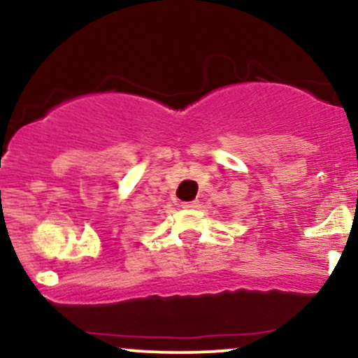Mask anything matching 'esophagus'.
Returning a JSON list of instances; mask_svg holds the SVG:
<instances>
[{"label":"esophagus","mask_w":358,"mask_h":358,"mask_svg":"<svg viewBox=\"0 0 358 358\" xmlns=\"http://www.w3.org/2000/svg\"><path fill=\"white\" fill-rule=\"evenodd\" d=\"M182 207L183 208H196V207H199V200H192V202H183Z\"/></svg>","instance_id":"obj_1"}]
</instances>
